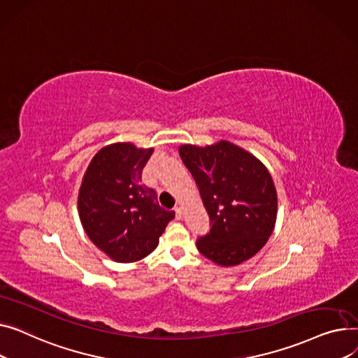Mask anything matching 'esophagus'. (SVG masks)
Masks as SVG:
<instances>
[{"instance_id": "obj_1", "label": "esophagus", "mask_w": 358, "mask_h": 358, "mask_svg": "<svg viewBox=\"0 0 358 358\" xmlns=\"http://www.w3.org/2000/svg\"><path fill=\"white\" fill-rule=\"evenodd\" d=\"M182 215H183L182 209H180V208H175V217H176L178 220H182Z\"/></svg>"}]
</instances>
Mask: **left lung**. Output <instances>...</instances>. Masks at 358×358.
Segmentation results:
<instances>
[{
    "mask_svg": "<svg viewBox=\"0 0 358 358\" xmlns=\"http://www.w3.org/2000/svg\"><path fill=\"white\" fill-rule=\"evenodd\" d=\"M211 221L196 240L199 253L220 266H236L266 244L276 222L278 195L268 171L253 155L228 141L180 145Z\"/></svg>",
    "mask_w": 358,
    "mask_h": 358,
    "instance_id": "obj_1",
    "label": "left lung"
}]
</instances>
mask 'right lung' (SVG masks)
Segmentation results:
<instances>
[{
	"instance_id": "1",
	"label": "right lung",
	"mask_w": 358,
	"mask_h": 358,
	"mask_svg": "<svg viewBox=\"0 0 358 358\" xmlns=\"http://www.w3.org/2000/svg\"><path fill=\"white\" fill-rule=\"evenodd\" d=\"M153 149L115 143L101 149L83 176L78 209L91 241L115 262L150 255L175 213L157 203L155 189L141 185Z\"/></svg>"
}]
</instances>
